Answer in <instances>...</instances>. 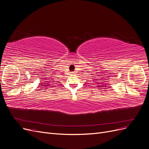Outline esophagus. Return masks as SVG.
<instances>
[{
    "label": "esophagus",
    "instance_id": "34e87169",
    "mask_svg": "<svg viewBox=\"0 0 149 149\" xmlns=\"http://www.w3.org/2000/svg\"><path fill=\"white\" fill-rule=\"evenodd\" d=\"M74 73V72H71V74H73Z\"/></svg>",
    "mask_w": 149,
    "mask_h": 149
}]
</instances>
